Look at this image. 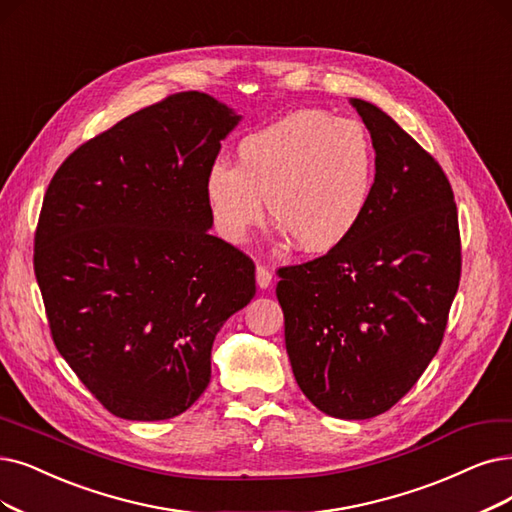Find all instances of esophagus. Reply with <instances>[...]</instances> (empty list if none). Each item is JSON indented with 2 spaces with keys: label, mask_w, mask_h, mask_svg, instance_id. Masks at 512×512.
<instances>
[{
  "label": "esophagus",
  "mask_w": 512,
  "mask_h": 512,
  "mask_svg": "<svg viewBox=\"0 0 512 512\" xmlns=\"http://www.w3.org/2000/svg\"><path fill=\"white\" fill-rule=\"evenodd\" d=\"M256 283H258V288H262V290H267L269 285L273 283L271 271L267 267H262V264H258V267H256Z\"/></svg>",
  "instance_id": "esophagus-1"
}]
</instances>
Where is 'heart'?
<instances>
[{
    "mask_svg": "<svg viewBox=\"0 0 512 512\" xmlns=\"http://www.w3.org/2000/svg\"><path fill=\"white\" fill-rule=\"evenodd\" d=\"M372 138L351 117L294 111L245 136L237 166L214 161L206 197L218 233L245 243L269 210L302 252H330L349 239L374 187Z\"/></svg>",
    "mask_w": 512,
    "mask_h": 512,
    "instance_id": "1",
    "label": "heart"
}]
</instances>
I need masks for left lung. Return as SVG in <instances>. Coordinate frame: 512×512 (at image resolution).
<instances>
[{
	"label": "left lung",
	"mask_w": 512,
	"mask_h": 512,
	"mask_svg": "<svg viewBox=\"0 0 512 512\" xmlns=\"http://www.w3.org/2000/svg\"><path fill=\"white\" fill-rule=\"evenodd\" d=\"M376 178L355 233L327 254L281 267L277 300L300 391L344 420L384 414L437 355L458 292L462 245L439 161L372 102Z\"/></svg>",
	"instance_id": "1"
}]
</instances>
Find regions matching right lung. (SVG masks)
Returning a JSON list of instances; mask_svg holds the SVG:
<instances>
[{
  "instance_id": "1",
  "label": "right lung",
  "mask_w": 512,
  "mask_h": 512,
  "mask_svg": "<svg viewBox=\"0 0 512 512\" xmlns=\"http://www.w3.org/2000/svg\"><path fill=\"white\" fill-rule=\"evenodd\" d=\"M237 121L208 94L176 92L84 142L50 180L33 245L50 334L117 418L187 412L222 323L256 294L254 260L208 233V170Z\"/></svg>"
}]
</instances>
